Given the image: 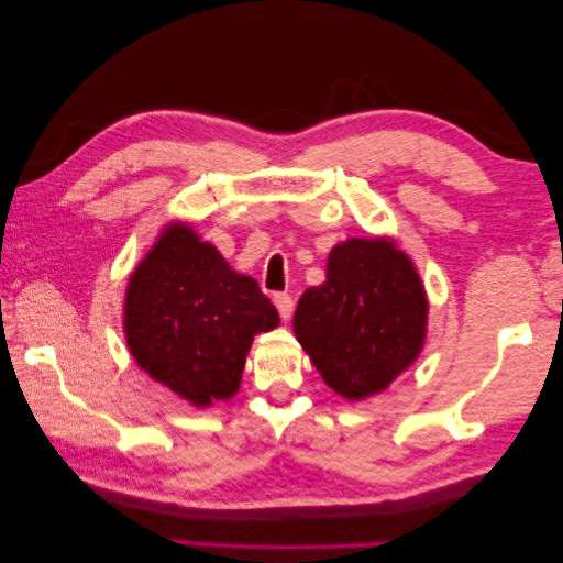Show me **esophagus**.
Returning a JSON list of instances; mask_svg holds the SVG:
<instances>
[{
  "mask_svg": "<svg viewBox=\"0 0 563 563\" xmlns=\"http://www.w3.org/2000/svg\"><path fill=\"white\" fill-rule=\"evenodd\" d=\"M274 303H276V309H279L282 319H291V314H294V297H291V294H287V291L274 294Z\"/></svg>",
  "mask_w": 563,
  "mask_h": 563,
  "instance_id": "1",
  "label": "esophagus"
}]
</instances>
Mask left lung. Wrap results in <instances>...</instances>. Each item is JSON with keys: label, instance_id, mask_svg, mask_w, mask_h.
<instances>
[{"label": "left lung", "instance_id": "left-lung-1", "mask_svg": "<svg viewBox=\"0 0 563 563\" xmlns=\"http://www.w3.org/2000/svg\"><path fill=\"white\" fill-rule=\"evenodd\" d=\"M427 309L419 274L399 249L349 239L329 254L327 282L301 294L294 331L331 389L366 399L417 358Z\"/></svg>", "mask_w": 563, "mask_h": 563}]
</instances>
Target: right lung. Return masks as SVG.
I'll list each match as a JSON object with an SVG mask.
<instances>
[{"instance_id":"add662e5","label":"right lung","mask_w":563,"mask_h":563,"mask_svg":"<svg viewBox=\"0 0 563 563\" xmlns=\"http://www.w3.org/2000/svg\"><path fill=\"white\" fill-rule=\"evenodd\" d=\"M276 324L260 284L229 269L189 227H169L129 279L124 329L134 362L195 407L239 389L254 334Z\"/></svg>"}]
</instances>
